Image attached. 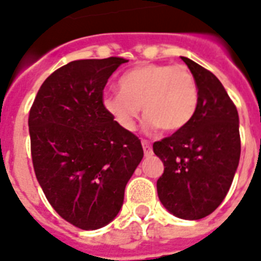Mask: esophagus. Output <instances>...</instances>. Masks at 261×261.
<instances>
[{
  "label": "esophagus",
  "instance_id": "esophagus-1",
  "mask_svg": "<svg viewBox=\"0 0 261 261\" xmlns=\"http://www.w3.org/2000/svg\"><path fill=\"white\" fill-rule=\"evenodd\" d=\"M142 148H144V153H145V157H150L153 154V150H152V146L149 144L148 141H142Z\"/></svg>",
  "mask_w": 261,
  "mask_h": 261
}]
</instances>
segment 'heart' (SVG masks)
<instances>
[{"label":"heart","instance_id":"heart-1","mask_svg":"<svg viewBox=\"0 0 261 261\" xmlns=\"http://www.w3.org/2000/svg\"><path fill=\"white\" fill-rule=\"evenodd\" d=\"M119 88L106 93L101 104L124 130H133L142 107L148 128L178 132L191 121L199 100L197 80L185 66L141 64L120 77Z\"/></svg>","mask_w":261,"mask_h":261}]
</instances>
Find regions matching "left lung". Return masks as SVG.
Segmentation results:
<instances>
[{"instance_id":"left-lung-1","label":"left lung","mask_w":261,"mask_h":261,"mask_svg":"<svg viewBox=\"0 0 261 261\" xmlns=\"http://www.w3.org/2000/svg\"><path fill=\"white\" fill-rule=\"evenodd\" d=\"M181 58L197 80L199 100L188 125L153 144L165 166L157 193L174 217L198 220L210 215L231 188L240 158L239 115L213 72Z\"/></svg>"}]
</instances>
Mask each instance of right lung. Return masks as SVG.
Returning a JSON list of instances; mask_svg holds the SVG:
<instances>
[{
	"label": "right lung",
	"instance_id": "obj_1",
	"mask_svg": "<svg viewBox=\"0 0 261 261\" xmlns=\"http://www.w3.org/2000/svg\"><path fill=\"white\" fill-rule=\"evenodd\" d=\"M122 58L70 62L44 80L29 115L31 157L44 195L64 220L97 230L120 213L144 157L141 141L101 104Z\"/></svg>",
	"mask_w": 261,
	"mask_h": 261
}]
</instances>
